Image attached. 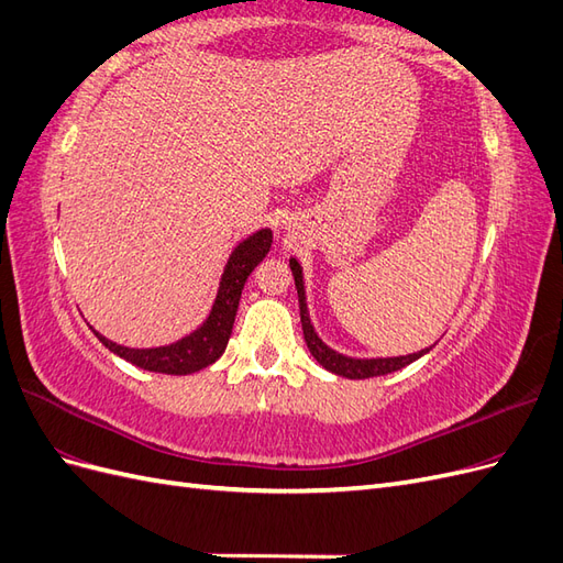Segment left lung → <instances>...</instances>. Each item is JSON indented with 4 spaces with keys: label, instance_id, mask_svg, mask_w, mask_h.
<instances>
[{
    "label": "left lung",
    "instance_id": "left-lung-1",
    "mask_svg": "<svg viewBox=\"0 0 563 563\" xmlns=\"http://www.w3.org/2000/svg\"><path fill=\"white\" fill-rule=\"evenodd\" d=\"M296 279V288H298V302H300V321H302V335L305 343H308V350L312 352L314 360L335 376H343L350 380H364V378H376V376H387V373H395L408 364H413L416 360H420L422 354H428L430 347H424L420 352L413 354H404V356H376V360H360V356H347L340 354L333 347H329L323 340L317 335L312 321H310V312H308V298H305V282H302V267L296 258L288 261Z\"/></svg>",
    "mask_w": 563,
    "mask_h": 563
}]
</instances>
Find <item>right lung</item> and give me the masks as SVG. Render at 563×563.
I'll return each mask as SVG.
<instances>
[{"mask_svg": "<svg viewBox=\"0 0 563 563\" xmlns=\"http://www.w3.org/2000/svg\"><path fill=\"white\" fill-rule=\"evenodd\" d=\"M272 246V230L263 228L258 232L249 234L244 242L234 246L230 253L228 265L223 269V277L218 284V294L211 305L209 317L203 319L199 329H195L190 335H185L172 345L162 347H124L117 345L106 335H98L100 343H103L110 352H114L122 360L131 362L133 366L166 373V376H190L201 368L211 366L220 360V354L225 352L228 340L232 335L236 308H240V298L244 291V284L249 279L255 265L263 263L265 255Z\"/></svg>", "mask_w": 563, "mask_h": 563, "instance_id": "obj_1", "label": "right lung"}]
</instances>
